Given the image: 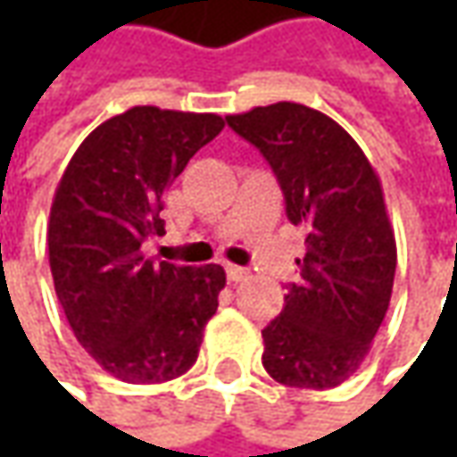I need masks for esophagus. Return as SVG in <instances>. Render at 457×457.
Returning a JSON list of instances; mask_svg holds the SVG:
<instances>
[{"label": "esophagus", "instance_id": "34e87169", "mask_svg": "<svg viewBox=\"0 0 457 457\" xmlns=\"http://www.w3.org/2000/svg\"><path fill=\"white\" fill-rule=\"evenodd\" d=\"M226 277H228L231 282H244V279L249 277V270L237 267V264H228V267H226Z\"/></svg>", "mask_w": 457, "mask_h": 457}]
</instances>
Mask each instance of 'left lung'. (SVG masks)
<instances>
[{
	"mask_svg": "<svg viewBox=\"0 0 457 457\" xmlns=\"http://www.w3.org/2000/svg\"><path fill=\"white\" fill-rule=\"evenodd\" d=\"M226 121L264 154L287 219L307 231L300 277L262 330V363L287 386H338L369 356L395 287L396 241L378 175L338 121L303 104L256 106Z\"/></svg>",
	"mask_w": 457,
	"mask_h": 457,
	"instance_id": "obj_1",
	"label": "left lung"
}]
</instances>
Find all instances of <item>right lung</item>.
I'll return each mask as SVG.
<instances>
[{
	"label": "right lung",
	"instance_id": "right-lung-1",
	"mask_svg": "<svg viewBox=\"0 0 457 457\" xmlns=\"http://www.w3.org/2000/svg\"><path fill=\"white\" fill-rule=\"evenodd\" d=\"M223 129L219 114L134 106L88 134L55 187L47 254L79 343L129 384L185 374L219 307V264L180 267L142 252L165 234L162 198L190 157Z\"/></svg>",
	"mask_w": 457,
	"mask_h": 457
}]
</instances>
